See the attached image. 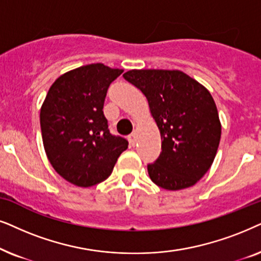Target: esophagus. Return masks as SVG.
I'll return each mask as SVG.
<instances>
[{
    "label": "esophagus",
    "mask_w": 261,
    "mask_h": 261,
    "mask_svg": "<svg viewBox=\"0 0 261 261\" xmlns=\"http://www.w3.org/2000/svg\"><path fill=\"white\" fill-rule=\"evenodd\" d=\"M128 140H130V143L131 145H136L137 143V134L136 133H133L128 136Z\"/></svg>",
    "instance_id": "34e87169"
}]
</instances>
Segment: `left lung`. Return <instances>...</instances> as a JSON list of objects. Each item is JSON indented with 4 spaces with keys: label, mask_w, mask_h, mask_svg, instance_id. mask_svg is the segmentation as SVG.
Returning a JSON list of instances; mask_svg holds the SVG:
<instances>
[{
    "label": "left lung",
    "mask_w": 261,
    "mask_h": 261,
    "mask_svg": "<svg viewBox=\"0 0 261 261\" xmlns=\"http://www.w3.org/2000/svg\"><path fill=\"white\" fill-rule=\"evenodd\" d=\"M124 79L148 100L161 135V154L148 165L151 181L169 191L193 186L213 165L221 121L210 92L180 70H128Z\"/></svg>",
    "instance_id": "1"
}]
</instances>
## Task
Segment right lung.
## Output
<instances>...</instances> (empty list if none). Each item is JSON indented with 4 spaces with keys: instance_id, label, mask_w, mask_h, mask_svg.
Masks as SVG:
<instances>
[{
    "instance_id": "1",
    "label": "right lung",
    "mask_w": 261,
    "mask_h": 261,
    "mask_svg": "<svg viewBox=\"0 0 261 261\" xmlns=\"http://www.w3.org/2000/svg\"><path fill=\"white\" fill-rule=\"evenodd\" d=\"M123 70L94 63L61 75L40 109L45 152L67 181L89 187L113 171L128 142L110 134L103 116L107 89Z\"/></svg>"
}]
</instances>
